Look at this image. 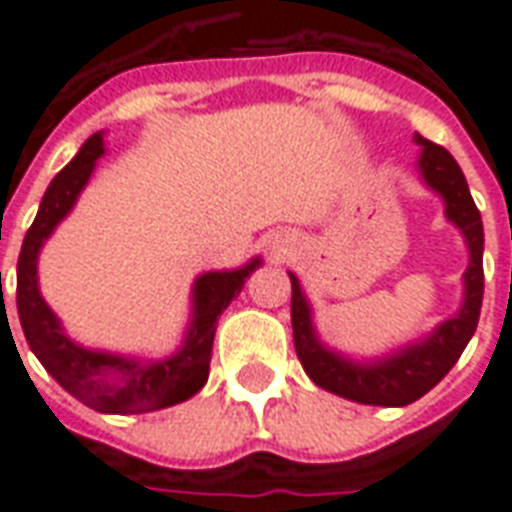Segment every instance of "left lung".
I'll list each match as a JSON object with an SVG mask.
<instances>
[{
	"label": "left lung",
	"mask_w": 512,
	"mask_h": 512,
	"mask_svg": "<svg viewBox=\"0 0 512 512\" xmlns=\"http://www.w3.org/2000/svg\"><path fill=\"white\" fill-rule=\"evenodd\" d=\"M422 145L419 169L428 180L430 189H436L447 202V219L461 227L463 238L469 244V268H466V301L461 312L444 321L430 334L425 343L411 345L397 356L373 365H354L343 356L326 351L312 332L310 307L301 293L299 279L290 274L293 296H290V321H293V345L299 354L301 367L307 376L334 395L348 397L365 406H408L422 395H428L441 378L447 376L458 362L466 343L472 340L480 307H483V222L474 205L466 178L455 158L436 142L417 136Z\"/></svg>",
	"instance_id": "1"
}]
</instances>
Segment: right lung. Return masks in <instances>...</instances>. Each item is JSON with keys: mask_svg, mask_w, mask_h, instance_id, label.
Here are the masks:
<instances>
[{"mask_svg": "<svg viewBox=\"0 0 512 512\" xmlns=\"http://www.w3.org/2000/svg\"><path fill=\"white\" fill-rule=\"evenodd\" d=\"M101 153H104V139L101 134H93L43 194L38 216L27 230L18 255V318L29 348L65 392H71L84 406L104 414H142V411L183 403L200 392L211 370L213 334L219 315L241 293L246 277L260 266V260H252L238 271L202 274L194 282V321L186 334V345L172 359L156 365H139L134 359L84 351L73 345L62 334L57 315L40 299L38 252L62 216L73 208Z\"/></svg>", "mask_w": 512, "mask_h": 512, "instance_id": "obj_1", "label": "right lung"}]
</instances>
